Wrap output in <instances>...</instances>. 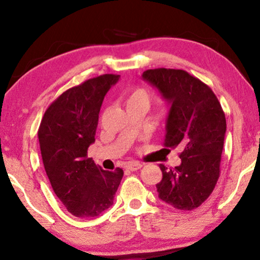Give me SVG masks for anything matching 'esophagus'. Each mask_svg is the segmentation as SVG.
I'll return each mask as SVG.
<instances>
[{"label": "esophagus", "instance_id": "34e87169", "mask_svg": "<svg viewBox=\"0 0 260 260\" xmlns=\"http://www.w3.org/2000/svg\"><path fill=\"white\" fill-rule=\"evenodd\" d=\"M125 168L131 170V172H134V170L141 169L142 168V165H141V163H137V162H130V163H127V165L125 166Z\"/></svg>", "mask_w": 260, "mask_h": 260}]
</instances>
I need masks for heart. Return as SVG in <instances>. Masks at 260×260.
Returning a JSON list of instances; mask_svg holds the SVG:
<instances>
[{
	"instance_id": "b5f03b06",
	"label": "heart",
	"mask_w": 260,
	"mask_h": 260,
	"mask_svg": "<svg viewBox=\"0 0 260 260\" xmlns=\"http://www.w3.org/2000/svg\"><path fill=\"white\" fill-rule=\"evenodd\" d=\"M124 101H125V105H133V104H142L148 106L149 104V93L144 88H134L133 91L127 92L124 95Z\"/></svg>"
}]
</instances>
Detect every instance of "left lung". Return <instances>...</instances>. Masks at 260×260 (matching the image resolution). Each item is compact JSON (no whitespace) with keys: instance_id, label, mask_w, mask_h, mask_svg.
Wrapping results in <instances>:
<instances>
[{"instance_id":"8db88e82","label":"left lung","mask_w":260,"mask_h":260,"mask_svg":"<svg viewBox=\"0 0 260 260\" xmlns=\"http://www.w3.org/2000/svg\"><path fill=\"white\" fill-rule=\"evenodd\" d=\"M142 78L168 102L166 148H180L181 165L162 170L158 198L181 211L197 208L212 194L220 175L226 134L221 105L200 79L183 70H148Z\"/></svg>"}]
</instances>
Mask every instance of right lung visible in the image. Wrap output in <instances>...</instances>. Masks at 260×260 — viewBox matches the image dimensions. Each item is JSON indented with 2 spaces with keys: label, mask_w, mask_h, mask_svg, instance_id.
<instances>
[{
  "label": "right lung",
  "mask_w": 260,
  "mask_h": 260,
  "mask_svg": "<svg viewBox=\"0 0 260 260\" xmlns=\"http://www.w3.org/2000/svg\"><path fill=\"white\" fill-rule=\"evenodd\" d=\"M118 80L116 74H103L69 88L48 106L39 127L49 182L67 211L78 218L98 216L112 206L123 177L120 168L109 172L87 157L103 101Z\"/></svg>",
  "instance_id": "right-lung-1"
}]
</instances>
